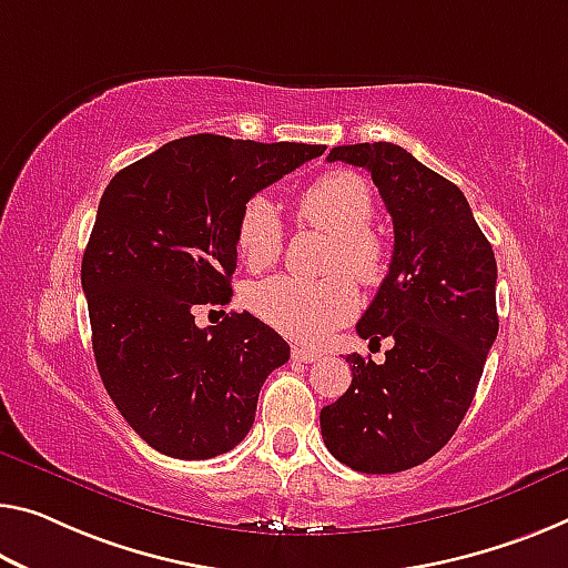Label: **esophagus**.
<instances>
[{
  "label": "esophagus",
  "instance_id": "1",
  "mask_svg": "<svg viewBox=\"0 0 568 568\" xmlns=\"http://www.w3.org/2000/svg\"><path fill=\"white\" fill-rule=\"evenodd\" d=\"M292 357L296 363H314L320 357V353L317 351H312V347H292Z\"/></svg>",
  "mask_w": 568,
  "mask_h": 568
}]
</instances>
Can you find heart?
I'll use <instances>...</instances> for the list:
<instances>
[{"mask_svg":"<svg viewBox=\"0 0 568 568\" xmlns=\"http://www.w3.org/2000/svg\"><path fill=\"white\" fill-rule=\"evenodd\" d=\"M300 221L329 235L327 272L351 274L357 284L373 286L386 274V243L371 229L375 200L361 174L337 170L304 190L296 203ZM235 248L251 268L274 264L284 248V225L266 195L243 203L235 223ZM345 274L320 282L272 276L248 290L251 312L286 337L317 345L357 312L355 284Z\"/></svg>","mask_w":568,"mask_h":568,"instance_id":"1","label":"heart"}]
</instances>
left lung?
<instances>
[{
	"label": "left lung",
	"instance_id": "1",
	"mask_svg": "<svg viewBox=\"0 0 568 568\" xmlns=\"http://www.w3.org/2000/svg\"><path fill=\"white\" fill-rule=\"evenodd\" d=\"M365 168L394 217V256L357 335L394 339L386 363L347 355L351 388L320 412L329 455L355 473H404L452 439L497 337V264L455 182L390 142L333 146Z\"/></svg>",
	"mask_w": 568,
	"mask_h": 568
}]
</instances>
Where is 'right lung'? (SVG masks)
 I'll list each match as a JSON object with an SVG mask.
<instances>
[{"instance_id": "add662e5", "label": "right lung", "mask_w": 568, "mask_h": 568, "mask_svg": "<svg viewBox=\"0 0 568 568\" xmlns=\"http://www.w3.org/2000/svg\"><path fill=\"white\" fill-rule=\"evenodd\" d=\"M325 152L322 144L182 136L113 174L81 264L93 355L126 424L152 449L211 459L243 442L268 373L290 345L229 304L235 223L248 197Z\"/></svg>"}]
</instances>
